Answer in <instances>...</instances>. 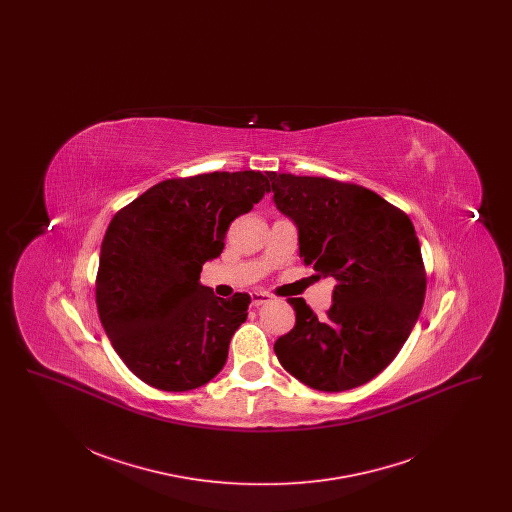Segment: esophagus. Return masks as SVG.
<instances>
[{"mask_svg":"<svg viewBox=\"0 0 512 512\" xmlns=\"http://www.w3.org/2000/svg\"><path fill=\"white\" fill-rule=\"evenodd\" d=\"M249 299H251V305L253 307H259L263 303H268L272 299V295L267 292H251L249 293Z\"/></svg>","mask_w":512,"mask_h":512,"instance_id":"obj_1","label":"esophagus"}]
</instances>
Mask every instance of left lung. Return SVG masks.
<instances>
[{
    "label": "left lung",
    "mask_w": 512,
    "mask_h": 512,
    "mask_svg": "<svg viewBox=\"0 0 512 512\" xmlns=\"http://www.w3.org/2000/svg\"><path fill=\"white\" fill-rule=\"evenodd\" d=\"M276 209L297 228L299 257L334 278L328 315L290 299L292 332L274 353L318 391L363 386L390 365L418 320L426 272L411 219L366 188L318 176L268 174Z\"/></svg>",
    "instance_id": "1"
}]
</instances>
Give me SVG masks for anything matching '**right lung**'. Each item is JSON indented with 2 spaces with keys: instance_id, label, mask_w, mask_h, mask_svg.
Masks as SVG:
<instances>
[{
  "instance_id": "right-lung-1",
  "label": "right lung",
  "mask_w": 512,
  "mask_h": 512,
  "mask_svg": "<svg viewBox=\"0 0 512 512\" xmlns=\"http://www.w3.org/2000/svg\"><path fill=\"white\" fill-rule=\"evenodd\" d=\"M270 192L263 172L165 180L121 209L105 232L96 303L124 365L163 391L213 380L247 318L249 295L217 297L201 267L224 249L230 222Z\"/></svg>"
}]
</instances>
